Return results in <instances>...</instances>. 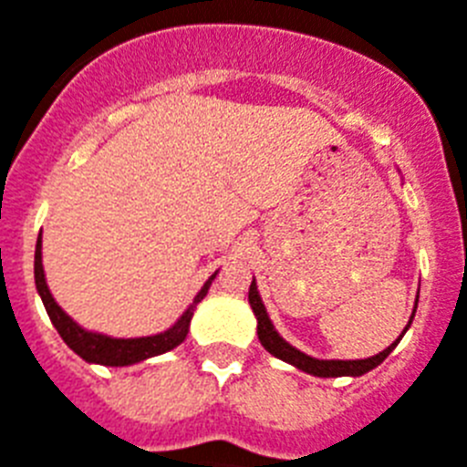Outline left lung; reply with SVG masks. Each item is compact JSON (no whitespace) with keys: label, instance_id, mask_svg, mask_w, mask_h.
<instances>
[{"label":"left lung","instance_id":"obj_1","mask_svg":"<svg viewBox=\"0 0 467 467\" xmlns=\"http://www.w3.org/2000/svg\"><path fill=\"white\" fill-rule=\"evenodd\" d=\"M248 302H251L253 314H255V319H258V338L260 343H263V348H265L267 353H273L275 358L285 360V363L295 365L299 370L309 372V375H317V378H358V375H365V372L372 370V368H378V365L395 350V346L400 343L404 331L410 328L411 319H414V312H417V306H414L410 324H407V328L402 331V336H400L395 343H389L388 348L382 350V353H378V356L363 358V360H319V358L306 356V353L297 350L295 346H290L283 336L275 331L273 321H270V317H267L265 312V305H263V299H260L258 295V285H255V280H253L251 290H248Z\"/></svg>","mask_w":467,"mask_h":467}]
</instances>
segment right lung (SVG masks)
Instances as JSON below:
<instances>
[{
  "label": "right lung",
  "instance_id": "add662e5",
  "mask_svg": "<svg viewBox=\"0 0 467 467\" xmlns=\"http://www.w3.org/2000/svg\"><path fill=\"white\" fill-rule=\"evenodd\" d=\"M34 277H36V290L41 295L43 306H46V312H48L50 321H53V327L57 328V334L63 338L67 346H70L75 353H78L82 360L87 363H99V365H111V368H121V365H133L140 363V360H146V358L161 356V353H168L175 346L187 338V331H190V321H192L194 306L200 305L202 299L207 297V290L212 280L216 277V273L209 277L204 287L197 292V297L180 319L168 328V331H162V334L155 336H140V338H111V336L104 334H95V331H87L79 324L67 317V314L57 306V302L50 295L48 285H46V275H43V253H41V236L36 241V260H34Z\"/></svg>",
  "mask_w": 467,
  "mask_h": 467
}]
</instances>
